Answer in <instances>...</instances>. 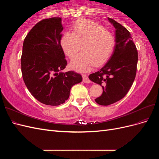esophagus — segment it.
Masks as SVG:
<instances>
[{
  "instance_id": "esophagus-1",
  "label": "esophagus",
  "mask_w": 159,
  "mask_h": 159,
  "mask_svg": "<svg viewBox=\"0 0 159 159\" xmlns=\"http://www.w3.org/2000/svg\"><path fill=\"white\" fill-rule=\"evenodd\" d=\"M82 78H83V81L85 83H87V84H89L91 82V81L89 80L88 76L87 75L85 74H82Z\"/></svg>"
}]
</instances>
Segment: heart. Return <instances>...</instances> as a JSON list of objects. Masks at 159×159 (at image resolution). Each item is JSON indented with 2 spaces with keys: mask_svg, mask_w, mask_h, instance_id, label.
I'll return each instance as SVG.
<instances>
[{
  "mask_svg": "<svg viewBox=\"0 0 159 159\" xmlns=\"http://www.w3.org/2000/svg\"><path fill=\"white\" fill-rule=\"evenodd\" d=\"M65 54L73 58L82 45L83 52L71 60L70 67L75 71L84 72L93 65L105 64L111 56L115 45L113 33L99 24L86 19L77 20L72 32L66 31L60 40Z\"/></svg>",
  "mask_w": 159,
  "mask_h": 159,
  "instance_id": "1",
  "label": "heart"
}]
</instances>
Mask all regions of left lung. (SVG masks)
I'll list each match as a JSON object with an SVG mask.
<instances>
[{"instance_id":"8db88e82","label":"left lung","mask_w":159,"mask_h":159,"mask_svg":"<svg viewBox=\"0 0 159 159\" xmlns=\"http://www.w3.org/2000/svg\"><path fill=\"white\" fill-rule=\"evenodd\" d=\"M115 28V45L111 56L102 68L89 79L102 86L103 93L95 99L101 105H109L126 95L137 73L138 52L131 35L121 24L108 18Z\"/></svg>"}]
</instances>
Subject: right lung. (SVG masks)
<instances>
[{"instance_id": "obj_1", "label": "right lung", "mask_w": 159, "mask_h": 159, "mask_svg": "<svg viewBox=\"0 0 159 159\" xmlns=\"http://www.w3.org/2000/svg\"><path fill=\"white\" fill-rule=\"evenodd\" d=\"M63 28L60 17L43 19L28 32L22 46L25 84L38 101L52 106L65 103L72 86L82 81L74 71H61L67 66L60 44Z\"/></svg>"}]
</instances>
